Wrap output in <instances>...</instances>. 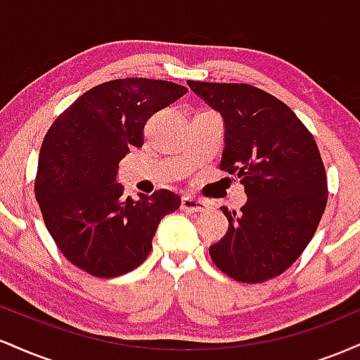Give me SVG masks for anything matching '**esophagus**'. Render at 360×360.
<instances>
[{
	"label": "esophagus",
	"mask_w": 360,
	"mask_h": 360,
	"mask_svg": "<svg viewBox=\"0 0 360 360\" xmlns=\"http://www.w3.org/2000/svg\"><path fill=\"white\" fill-rule=\"evenodd\" d=\"M181 210L189 213H196V212H206L208 210V203L203 200H196L193 196H183V201H181Z\"/></svg>",
	"instance_id": "34e87169"
}]
</instances>
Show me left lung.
<instances>
[{
	"label": "left lung",
	"instance_id": "left-lung-1",
	"mask_svg": "<svg viewBox=\"0 0 360 360\" xmlns=\"http://www.w3.org/2000/svg\"><path fill=\"white\" fill-rule=\"evenodd\" d=\"M194 94L220 111L225 148L220 169L240 177L247 203L221 212L229 230L210 247L221 272L240 283H264L303 254L323 217L328 186L311 131L266 91L238 82L188 81Z\"/></svg>",
	"mask_w": 360,
	"mask_h": 360
}]
</instances>
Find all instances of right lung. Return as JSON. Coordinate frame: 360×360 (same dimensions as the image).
<instances>
[{"label":"right lung","mask_w":360,"mask_h":360,"mask_svg":"<svg viewBox=\"0 0 360 360\" xmlns=\"http://www.w3.org/2000/svg\"><path fill=\"white\" fill-rule=\"evenodd\" d=\"M171 81L125 77L94 86L64 110L45 135L35 198L53 242L69 262L96 278H117L150 254L160 220L181 198L159 189L139 201L117 183L120 160L142 147L147 120L186 94Z\"/></svg>","instance_id":"add662e5"}]
</instances>
